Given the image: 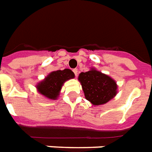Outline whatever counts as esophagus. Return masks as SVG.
<instances>
[{
    "instance_id": "esophagus-1",
    "label": "esophagus",
    "mask_w": 152,
    "mask_h": 152,
    "mask_svg": "<svg viewBox=\"0 0 152 152\" xmlns=\"http://www.w3.org/2000/svg\"><path fill=\"white\" fill-rule=\"evenodd\" d=\"M72 71H73L74 74H75V76H77V74H78V69H77V68H74Z\"/></svg>"
}]
</instances>
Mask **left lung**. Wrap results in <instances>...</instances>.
I'll return each instance as SVG.
<instances>
[{"label": "left lung", "instance_id": "1", "mask_svg": "<svg viewBox=\"0 0 152 152\" xmlns=\"http://www.w3.org/2000/svg\"><path fill=\"white\" fill-rule=\"evenodd\" d=\"M79 80L86 99L94 105L106 104L117 92L115 81L95 69L81 72L79 75Z\"/></svg>", "mask_w": 152, "mask_h": 152}]
</instances>
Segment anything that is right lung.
Returning a JSON list of instances; mask_svg holds the SVG:
<instances>
[{"instance_id": "obj_1", "label": "right lung", "mask_w": 152, "mask_h": 152, "mask_svg": "<svg viewBox=\"0 0 152 152\" xmlns=\"http://www.w3.org/2000/svg\"><path fill=\"white\" fill-rule=\"evenodd\" d=\"M73 72L66 68L64 70L53 72L37 86L40 94L48 99H56L59 96L61 87L66 80L74 78Z\"/></svg>"}]
</instances>
